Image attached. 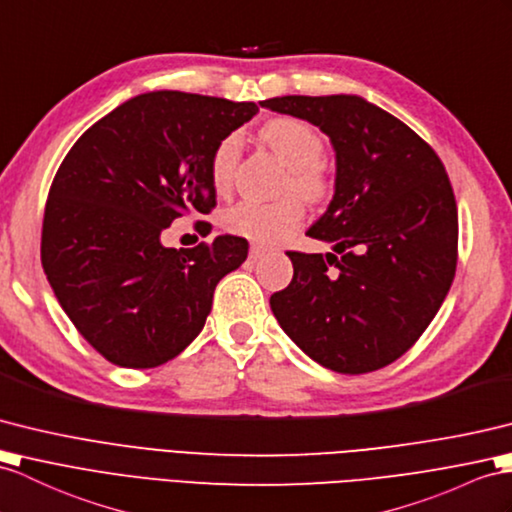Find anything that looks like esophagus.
<instances>
[{"mask_svg": "<svg viewBox=\"0 0 512 512\" xmlns=\"http://www.w3.org/2000/svg\"><path fill=\"white\" fill-rule=\"evenodd\" d=\"M267 254V247H263V245H252V249H249V258L252 260H258L260 256H265Z\"/></svg>", "mask_w": 512, "mask_h": 512, "instance_id": "1", "label": "esophagus"}]
</instances>
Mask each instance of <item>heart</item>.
Instances as JSON below:
<instances>
[{"label": "heart", "mask_w": 512, "mask_h": 512, "mask_svg": "<svg viewBox=\"0 0 512 512\" xmlns=\"http://www.w3.org/2000/svg\"><path fill=\"white\" fill-rule=\"evenodd\" d=\"M263 141L276 152L286 165L291 167L289 184L297 193L310 199H317L328 189V180L319 167L323 156V139L310 123L295 117H276L260 128ZM241 156V136L228 134L217 143L210 156V180L217 193H226L234 178L236 162ZM304 217L302 199L286 195L273 202H256V199H243L234 204L223 226L228 232L243 236V239L256 243H278L284 239Z\"/></svg>", "instance_id": "1"}]
</instances>
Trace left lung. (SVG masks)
Returning <instances> with one entry per match:
<instances>
[{
	"instance_id": "left-lung-1",
	"label": "left lung",
	"mask_w": 512,
	"mask_h": 512,
	"mask_svg": "<svg viewBox=\"0 0 512 512\" xmlns=\"http://www.w3.org/2000/svg\"><path fill=\"white\" fill-rule=\"evenodd\" d=\"M313 123L334 149V195L310 239L332 252H286L293 280L269 304L286 336L321 367L391 365L430 326L456 273L458 210L434 149L360 95L260 102Z\"/></svg>"
}]
</instances>
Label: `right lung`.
Masks as SVG:
<instances>
[{
	"instance_id": "right-lung-1",
	"label": "right lung",
	"mask_w": 512,
	"mask_h": 512,
	"mask_svg": "<svg viewBox=\"0 0 512 512\" xmlns=\"http://www.w3.org/2000/svg\"><path fill=\"white\" fill-rule=\"evenodd\" d=\"M256 112L254 102L143 93L93 123L62 160L45 206L43 269L73 326L112 365L152 369L184 352L219 280L245 263L241 236L178 252L160 234L215 208L210 156Z\"/></svg>"
}]
</instances>
